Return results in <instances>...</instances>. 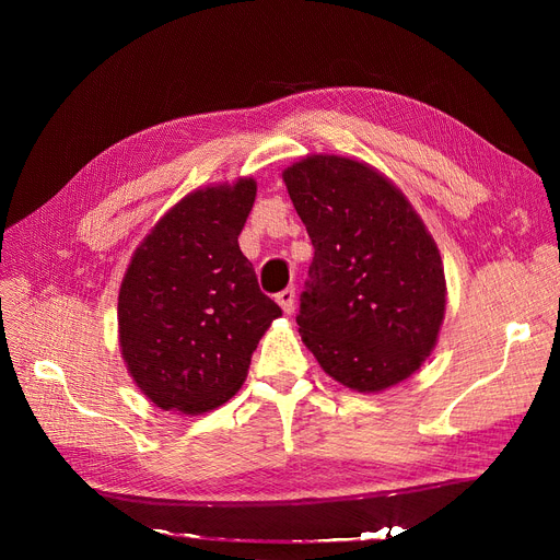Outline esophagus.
Returning a JSON list of instances; mask_svg holds the SVG:
<instances>
[{"label": "esophagus", "instance_id": "obj_1", "mask_svg": "<svg viewBox=\"0 0 560 560\" xmlns=\"http://www.w3.org/2000/svg\"><path fill=\"white\" fill-rule=\"evenodd\" d=\"M276 301L280 303V308L290 315L292 311H294V290L292 287H287V290H282L278 296H276Z\"/></svg>", "mask_w": 560, "mask_h": 560}]
</instances>
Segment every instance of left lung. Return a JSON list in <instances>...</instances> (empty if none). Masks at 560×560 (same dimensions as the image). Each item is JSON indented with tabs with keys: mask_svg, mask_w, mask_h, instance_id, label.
Wrapping results in <instances>:
<instances>
[{
	"mask_svg": "<svg viewBox=\"0 0 560 560\" xmlns=\"http://www.w3.org/2000/svg\"><path fill=\"white\" fill-rule=\"evenodd\" d=\"M282 179L315 247L296 317L301 341L354 393L411 378L446 313L444 261L425 222L358 159L308 154Z\"/></svg>",
	"mask_w": 560,
	"mask_h": 560,
	"instance_id": "1",
	"label": "left lung"
}]
</instances>
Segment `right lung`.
<instances>
[{"label":"right lung","mask_w":560,"mask_h":560,"mask_svg":"<svg viewBox=\"0 0 560 560\" xmlns=\"http://www.w3.org/2000/svg\"><path fill=\"white\" fill-rule=\"evenodd\" d=\"M254 198L252 177L202 186L132 252L118 287V346L132 383L163 411L200 416L226 404L282 315L238 245Z\"/></svg>","instance_id":"add662e5"}]
</instances>
